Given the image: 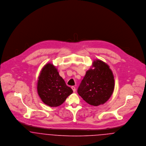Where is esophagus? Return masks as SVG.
<instances>
[{
    "label": "esophagus",
    "mask_w": 146,
    "mask_h": 146,
    "mask_svg": "<svg viewBox=\"0 0 146 146\" xmlns=\"http://www.w3.org/2000/svg\"><path fill=\"white\" fill-rule=\"evenodd\" d=\"M71 88H72V90L74 91V92H75L76 91V88H75V87L74 86H71Z\"/></svg>",
    "instance_id": "1"
}]
</instances>
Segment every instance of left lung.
I'll return each instance as SVG.
<instances>
[{"mask_svg": "<svg viewBox=\"0 0 146 146\" xmlns=\"http://www.w3.org/2000/svg\"><path fill=\"white\" fill-rule=\"evenodd\" d=\"M92 67L86 72L78 93L88 104L98 106L104 104L111 97L115 80L109 66L102 61H94Z\"/></svg>", "mask_w": 146, "mask_h": 146, "instance_id": "1", "label": "left lung"}]
</instances>
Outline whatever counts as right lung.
I'll return each instance as SVG.
<instances>
[{
	"label": "right lung",
	"instance_id": "obj_1",
	"mask_svg": "<svg viewBox=\"0 0 146 146\" xmlns=\"http://www.w3.org/2000/svg\"><path fill=\"white\" fill-rule=\"evenodd\" d=\"M37 91L43 103L52 107L61 105L73 92L60 76L56 67L50 63L45 64L40 71Z\"/></svg>",
	"mask_w": 146,
	"mask_h": 146
}]
</instances>
